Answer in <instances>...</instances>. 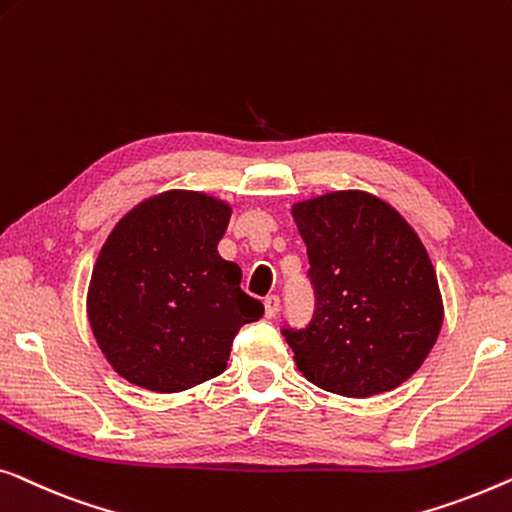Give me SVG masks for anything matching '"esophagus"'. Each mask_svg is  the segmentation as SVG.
<instances>
[{"label":"esophagus","instance_id":"obj_1","mask_svg":"<svg viewBox=\"0 0 512 512\" xmlns=\"http://www.w3.org/2000/svg\"><path fill=\"white\" fill-rule=\"evenodd\" d=\"M278 308H280V299L276 297V294H271V297L264 299V315H266V318H276Z\"/></svg>","mask_w":512,"mask_h":512}]
</instances>
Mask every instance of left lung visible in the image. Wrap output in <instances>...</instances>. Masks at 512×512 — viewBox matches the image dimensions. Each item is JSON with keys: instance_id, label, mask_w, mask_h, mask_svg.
<instances>
[{"instance_id": "left-lung-1", "label": "left lung", "mask_w": 512, "mask_h": 512, "mask_svg": "<svg viewBox=\"0 0 512 512\" xmlns=\"http://www.w3.org/2000/svg\"><path fill=\"white\" fill-rule=\"evenodd\" d=\"M311 262L315 315L283 329L297 369L341 397H373L413 376L443 325L427 248L376 194L338 190L292 206Z\"/></svg>"}]
</instances>
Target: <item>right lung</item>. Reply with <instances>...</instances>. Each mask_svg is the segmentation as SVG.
<instances>
[{"label": "right lung", "mask_w": 512, "mask_h": 512, "mask_svg": "<svg viewBox=\"0 0 512 512\" xmlns=\"http://www.w3.org/2000/svg\"><path fill=\"white\" fill-rule=\"evenodd\" d=\"M229 218L227 201L167 190L113 227L92 269L88 320L127 383L174 394L220 376L236 331L262 318L239 264L218 253Z\"/></svg>", "instance_id": "right-lung-1"}]
</instances>
